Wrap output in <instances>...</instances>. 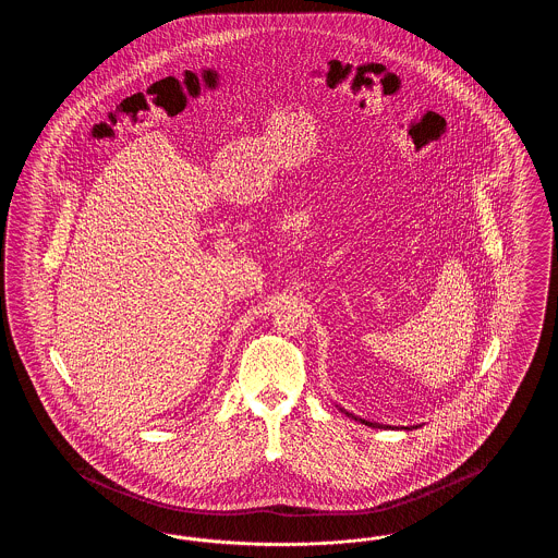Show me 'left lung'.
Returning a JSON list of instances; mask_svg holds the SVG:
<instances>
[{
    "label": "left lung",
    "instance_id": "1",
    "mask_svg": "<svg viewBox=\"0 0 558 558\" xmlns=\"http://www.w3.org/2000/svg\"><path fill=\"white\" fill-rule=\"evenodd\" d=\"M355 421H357V418H355ZM362 423H364V425H368V426H376V425H372V423H366V421H362Z\"/></svg>",
    "mask_w": 558,
    "mask_h": 558
}]
</instances>
